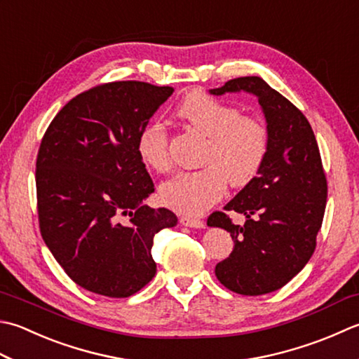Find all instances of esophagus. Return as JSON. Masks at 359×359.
Returning a JSON list of instances; mask_svg holds the SVG:
<instances>
[{"instance_id": "34e87169", "label": "esophagus", "mask_w": 359, "mask_h": 359, "mask_svg": "<svg viewBox=\"0 0 359 359\" xmlns=\"http://www.w3.org/2000/svg\"><path fill=\"white\" fill-rule=\"evenodd\" d=\"M180 222H182V226H185V227H193V229H202L203 227V221L198 219V217L182 216Z\"/></svg>"}]
</instances>
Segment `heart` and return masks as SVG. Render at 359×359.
<instances>
[{
  "mask_svg": "<svg viewBox=\"0 0 359 359\" xmlns=\"http://www.w3.org/2000/svg\"><path fill=\"white\" fill-rule=\"evenodd\" d=\"M177 115L208 140L203 170L179 172L160 188L165 205L185 215H201L222 198L227 184L241 188L257 177L269 151V132L262 119L241 116L235 105L193 91L180 102ZM137 154L157 172L170 170L168 135L163 126L151 123L140 130Z\"/></svg>",
  "mask_w": 359,
  "mask_h": 359,
  "instance_id": "b5f03b06",
  "label": "heart"
}]
</instances>
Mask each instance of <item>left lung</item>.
Segmentation results:
<instances>
[{"mask_svg":"<svg viewBox=\"0 0 359 359\" xmlns=\"http://www.w3.org/2000/svg\"><path fill=\"white\" fill-rule=\"evenodd\" d=\"M240 91L258 97L269 151L257 177L224 207L244 215V226L222 212L210 215L207 226L227 230L235 244L216 264L217 280L243 296H262L280 290L310 262L325 213L327 179L308 119L262 77H236L210 93Z\"/></svg>","mask_w":359,"mask_h":359,"instance_id":"8db88e82","label":"left lung"}]
</instances>
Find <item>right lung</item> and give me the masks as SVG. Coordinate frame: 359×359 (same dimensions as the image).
Here are the masks:
<instances>
[{
  "label": "right lung",
  "instance_id": "1",
  "mask_svg": "<svg viewBox=\"0 0 359 359\" xmlns=\"http://www.w3.org/2000/svg\"><path fill=\"white\" fill-rule=\"evenodd\" d=\"M172 87L110 82L73 97L41 140L35 185L41 238L74 283L123 299L156 276L154 235L174 227L168 208L143 203L154 184L137 137ZM123 215H129L126 223Z\"/></svg>",
  "mask_w": 359,
  "mask_h": 359
}]
</instances>
